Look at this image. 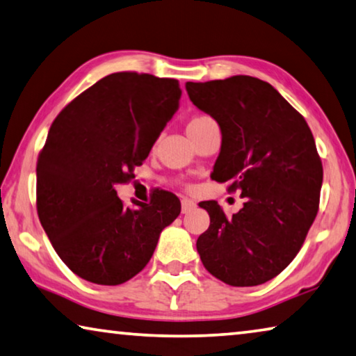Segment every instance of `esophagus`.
<instances>
[{
  "label": "esophagus",
  "instance_id": "1",
  "mask_svg": "<svg viewBox=\"0 0 356 356\" xmlns=\"http://www.w3.org/2000/svg\"><path fill=\"white\" fill-rule=\"evenodd\" d=\"M196 206V202L193 200H188V198H184L182 200V213H187L190 212L191 209Z\"/></svg>",
  "mask_w": 356,
  "mask_h": 356
}]
</instances>
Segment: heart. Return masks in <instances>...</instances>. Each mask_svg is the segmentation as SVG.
Masks as SVG:
<instances>
[{
	"label": "heart",
	"mask_w": 356,
	"mask_h": 356,
	"mask_svg": "<svg viewBox=\"0 0 356 356\" xmlns=\"http://www.w3.org/2000/svg\"><path fill=\"white\" fill-rule=\"evenodd\" d=\"M211 120H212V117H209L206 114H198V115L191 117L188 125H187V131H188V129H193V128H198L201 125H204V123L211 122Z\"/></svg>",
	"instance_id": "obj_1"
}]
</instances>
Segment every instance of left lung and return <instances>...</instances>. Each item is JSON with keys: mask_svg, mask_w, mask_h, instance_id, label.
I'll return each mask as SVG.
<instances>
[{"mask_svg": "<svg viewBox=\"0 0 356 356\" xmlns=\"http://www.w3.org/2000/svg\"><path fill=\"white\" fill-rule=\"evenodd\" d=\"M198 109L222 129L216 182L241 191L244 207L227 216L200 202L211 225L196 241L204 268L233 286L279 275L298 255L320 204L323 166L304 117L270 83L250 76L187 82Z\"/></svg>", "mask_w": 356, "mask_h": 356, "instance_id": "left-lung-1", "label": "left lung"}]
</instances>
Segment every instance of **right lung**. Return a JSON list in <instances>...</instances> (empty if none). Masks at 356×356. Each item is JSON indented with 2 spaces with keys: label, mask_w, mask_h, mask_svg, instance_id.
Here are the masks:
<instances>
[{
  "label": "right lung",
  "mask_w": 356,
  "mask_h": 356,
  "mask_svg": "<svg viewBox=\"0 0 356 356\" xmlns=\"http://www.w3.org/2000/svg\"><path fill=\"white\" fill-rule=\"evenodd\" d=\"M179 81L123 71L63 107L36 165V209L55 252L79 277L120 285L149 263L180 201L158 190L125 206L115 187L133 177L176 114Z\"/></svg>",
  "instance_id": "right-lung-1"
}]
</instances>
